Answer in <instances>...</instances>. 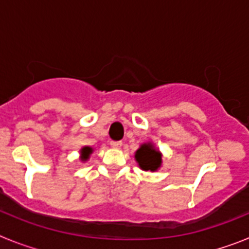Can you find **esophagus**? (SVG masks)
Masks as SVG:
<instances>
[{
  "label": "esophagus",
  "instance_id": "1",
  "mask_svg": "<svg viewBox=\"0 0 249 249\" xmlns=\"http://www.w3.org/2000/svg\"><path fill=\"white\" fill-rule=\"evenodd\" d=\"M109 144H111V147H113V148H120V147L122 146V142H121V141H112Z\"/></svg>",
  "mask_w": 249,
  "mask_h": 249
}]
</instances>
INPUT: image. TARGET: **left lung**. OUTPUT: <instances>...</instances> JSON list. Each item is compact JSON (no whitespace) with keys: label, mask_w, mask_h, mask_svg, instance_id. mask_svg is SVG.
Wrapping results in <instances>:
<instances>
[{"label":"left lung","mask_w":249,"mask_h":249,"mask_svg":"<svg viewBox=\"0 0 249 249\" xmlns=\"http://www.w3.org/2000/svg\"><path fill=\"white\" fill-rule=\"evenodd\" d=\"M135 158L140 168H142L143 171L155 172L162 164V155L158 149L155 148V146L151 142L142 144L136 151Z\"/></svg>","instance_id":"obj_1"}]
</instances>
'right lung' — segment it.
Here are the masks:
<instances>
[{
	"label": "right lung",
	"instance_id": "obj_1",
	"mask_svg": "<svg viewBox=\"0 0 249 249\" xmlns=\"http://www.w3.org/2000/svg\"><path fill=\"white\" fill-rule=\"evenodd\" d=\"M92 152H93V149L91 148V147H83L82 149H81V160H87L89 158V155H91Z\"/></svg>",
	"mask_w": 249,
	"mask_h": 249
}]
</instances>
